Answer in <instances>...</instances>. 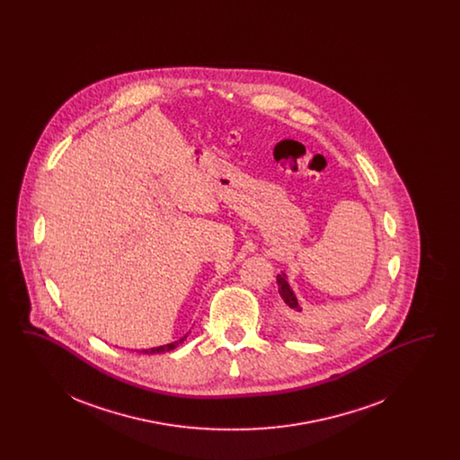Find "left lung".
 Returning <instances> with one entry per match:
<instances>
[{
	"mask_svg": "<svg viewBox=\"0 0 460 460\" xmlns=\"http://www.w3.org/2000/svg\"><path fill=\"white\" fill-rule=\"evenodd\" d=\"M276 279H278V291H279V295H281V298H283V302H285L288 315H289V317H298V314L302 312V304L298 302L295 291L291 289V286L288 283L286 272H279V274L276 276Z\"/></svg>",
	"mask_w": 460,
	"mask_h": 460,
	"instance_id": "1",
	"label": "left lung"
}]
</instances>
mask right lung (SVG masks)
<instances>
[{
    "instance_id": "right-lung-1",
    "label": "right lung",
    "mask_w": 460,
    "mask_h": 460,
    "mask_svg": "<svg viewBox=\"0 0 460 460\" xmlns=\"http://www.w3.org/2000/svg\"><path fill=\"white\" fill-rule=\"evenodd\" d=\"M190 332H186L184 336H181L179 340H175L172 343H167V345H162V347H154V349H146V350H141V353H164V351L174 350L175 347H179L186 338H188Z\"/></svg>"
}]
</instances>
